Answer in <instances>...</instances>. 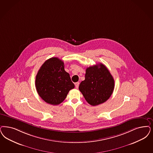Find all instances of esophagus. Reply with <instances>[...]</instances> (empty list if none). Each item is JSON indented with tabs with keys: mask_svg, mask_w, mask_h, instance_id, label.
<instances>
[{
	"mask_svg": "<svg viewBox=\"0 0 153 153\" xmlns=\"http://www.w3.org/2000/svg\"><path fill=\"white\" fill-rule=\"evenodd\" d=\"M79 82H76V83H75V86H76V88H77V89H78L79 88Z\"/></svg>",
	"mask_w": 153,
	"mask_h": 153,
	"instance_id": "34e87169",
	"label": "esophagus"
}]
</instances>
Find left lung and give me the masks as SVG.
<instances>
[{
  "instance_id": "8db88e82",
  "label": "left lung",
  "mask_w": 153,
  "mask_h": 153,
  "mask_svg": "<svg viewBox=\"0 0 153 153\" xmlns=\"http://www.w3.org/2000/svg\"><path fill=\"white\" fill-rule=\"evenodd\" d=\"M85 77L79 89L88 103L95 106L109 99L114 89L115 82L105 65L100 63L87 68Z\"/></svg>"
}]
</instances>
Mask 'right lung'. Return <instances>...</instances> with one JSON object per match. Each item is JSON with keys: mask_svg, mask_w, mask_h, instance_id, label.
Returning a JSON list of instances; mask_svg holds the SVG:
<instances>
[{"mask_svg": "<svg viewBox=\"0 0 153 153\" xmlns=\"http://www.w3.org/2000/svg\"><path fill=\"white\" fill-rule=\"evenodd\" d=\"M36 87L38 94L45 102L58 105L65 99L74 85L69 74L64 70L63 62L55 57L47 60L39 69Z\"/></svg>", "mask_w": 153, "mask_h": 153, "instance_id": "1", "label": "right lung"}]
</instances>
